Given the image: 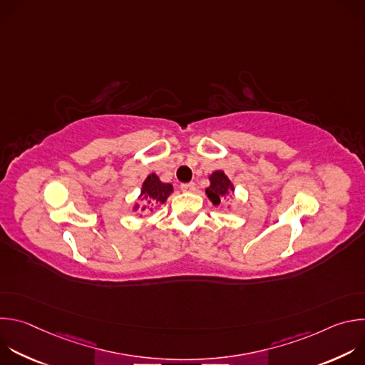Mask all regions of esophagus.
I'll use <instances>...</instances> for the list:
<instances>
[{
	"instance_id": "obj_1",
	"label": "esophagus",
	"mask_w": 365,
	"mask_h": 365,
	"mask_svg": "<svg viewBox=\"0 0 365 365\" xmlns=\"http://www.w3.org/2000/svg\"><path fill=\"white\" fill-rule=\"evenodd\" d=\"M180 189H182L183 192H193V190L196 189V185H195L193 182H189V183H182V185H180Z\"/></svg>"
}]
</instances>
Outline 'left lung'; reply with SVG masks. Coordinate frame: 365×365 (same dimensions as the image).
<instances>
[{"label":"left lung","mask_w":365,"mask_h":365,"mask_svg":"<svg viewBox=\"0 0 365 365\" xmlns=\"http://www.w3.org/2000/svg\"><path fill=\"white\" fill-rule=\"evenodd\" d=\"M211 186L206 189V195L212 200L214 205H220L221 197H224L230 190H232V183L224 175V172H214L211 175Z\"/></svg>","instance_id":"obj_1"}]
</instances>
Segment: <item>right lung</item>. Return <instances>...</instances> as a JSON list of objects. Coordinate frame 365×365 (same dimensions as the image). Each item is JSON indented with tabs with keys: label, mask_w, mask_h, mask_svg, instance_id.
Returning <instances> with one entry per match:
<instances>
[{
	"label": "right lung",
	"mask_w": 365,
	"mask_h": 365,
	"mask_svg": "<svg viewBox=\"0 0 365 365\" xmlns=\"http://www.w3.org/2000/svg\"><path fill=\"white\" fill-rule=\"evenodd\" d=\"M172 192L173 186L170 183H162L158 176L151 173L143 183L141 200L144 205L141 207V211H145L147 207L154 206L155 203H165Z\"/></svg>",
	"instance_id": "right-lung-1"
}]
</instances>
